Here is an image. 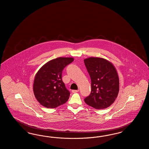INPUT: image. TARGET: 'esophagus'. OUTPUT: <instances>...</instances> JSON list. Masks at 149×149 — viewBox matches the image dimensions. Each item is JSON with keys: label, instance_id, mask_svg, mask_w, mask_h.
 <instances>
[{"label": "esophagus", "instance_id": "esophagus-1", "mask_svg": "<svg viewBox=\"0 0 149 149\" xmlns=\"http://www.w3.org/2000/svg\"><path fill=\"white\" fill-rule=\"evenodd\" d=\"M78 91H79L78 90H72V92L73 93H78Z\"/></svg>", "mask_w": 149, "mask_h": 149}]
</instances>
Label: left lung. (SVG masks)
Here are the masks:
<instances>
[{"label": "left lung", "instance_id": "obj_1", "mask_svg": "<svg viewBox=\"0 0 149 149\" xmlns=\"http://www.w3.org/2000/svg\"><path fill=\"white\" fill-rule=\"evenodd\" d=\"M84 63L91 81V91L85 102L97 109L109 107L116 99L119 88L115 67L101 58L91 57L85 59Z\"/></svg>", "mask_w": 149, "mask_h": 149}]
</instances>
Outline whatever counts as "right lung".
<instances>
[{"label": "right lung", "mask_w": 149, "mask_h": 149, "mask_svg": "<svg viewBox=\"0 0 149 149\" xmlns=\"http://www.w3.org/2000/svg\"><path fill=\"white\" fill-rule=\"evenodd\" d=\"M72 58L60 57L44 65L37 73L33 90L35 97L44 107L55 108L67 102L70 92L62 81L64 68L73 61Z\"/></svg>", "instance_id": "1"}]
</instances>
